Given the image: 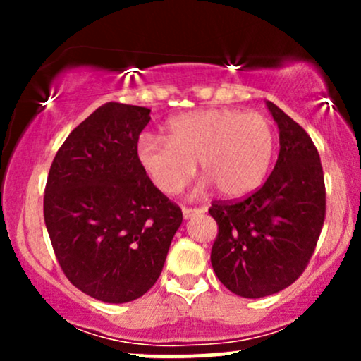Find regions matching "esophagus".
Returning a JSON list of instances; mask_svg holds the SVG:
<instances>
[{
    "label": "esophagus",
    "mask_w": 361,
    "mask_h": 361,
    "mask_svg": "<svg viewBox=\"0 0 361 361\" xmlns=\"http://www.w3.org/2000/svg\"><path fill=\"white\" fill-rule=\"evenodd\" d=\"M204 212V209H202V207H195V209H192V207H183V217L185 219H190V217H193V215H197V214H202Z\"/></svg>",
    "instance_id": "1"
}]
</instances>
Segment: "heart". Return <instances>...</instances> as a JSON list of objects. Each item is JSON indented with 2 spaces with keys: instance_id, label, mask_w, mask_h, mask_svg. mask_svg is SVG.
<instances>
[{
  "instance_id": "1",
  "label": "heart",
  "mask_w": 361,
  "mask_h": 361,
  "mask_svg": "<svg viewBox=\"0 0 361 361\" xmlns=\"http://www.w3.org/2000/svg\"><path fill=\"white\" fill-rule=\"evenodd\" d=\"M166 139L142 134L137 159L157 190L176 195L200 163L209 183L226 197L255 192L267 176L275 151V132L258 111L198 110L169 120Z\"/></svg>"
}]
</instances>
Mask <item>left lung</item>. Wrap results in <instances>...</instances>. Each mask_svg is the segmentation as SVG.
I'll use <instances>...</instances> for the list:
<instances>
[{"label": "left lung", "mask_w": 361, "mask_h": 361, "mask_svg": "<svg viewBox=\"0 0 361 361\" xmlns=\"http://www.w3.org/2000/svg\"><path fill=\"white\" fill-rule=\"evenodd\" d=\"M280 130L271 175L243 200H214L217 222L210 261L235 295L259 299L292 285L307 268L326 217L321 157L295 120L267 102Z\"/></svg>", "instance_id": "1"}]
</instances>
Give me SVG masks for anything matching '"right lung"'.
I'll use <instances>...</instances> for the list:
<instances>
[{"label":"right lung","mask_w":361,"mask_h":361,"mask_svg":"<svg viewBox=\"0 0 361 361\" xmlns=\"http://www.w3.org/2000/svg\"><path fill=\"white\" fill-rule=\"evenodd\" d=\"M146 106L109 102L82 120L49 169L44 221L76 288L109 304L142 297L163 271L183 214L137 159Z\"/></svg>","instance_id":"obj_1"}]
</instances>
